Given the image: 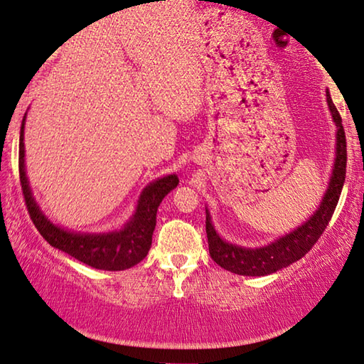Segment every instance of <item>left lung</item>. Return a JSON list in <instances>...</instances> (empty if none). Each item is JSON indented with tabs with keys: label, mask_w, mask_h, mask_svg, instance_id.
Here are the masks:
<instances>
[{
	"label": "left lung",
	"mask_w": 364,
	"mask_h": 364,
	"mask_svg": "<svg viewBox=\"0 0 364 364\" xmlns=\"http://www.w3.org/2000/svg\"><path fill=\"white\" fill-rule=\"evenodd\" d=\"M326 102L331 112V119L336 127V150L333 171H331L328 188L321 198L320 206L306 221L289 234L275 239L274 242L262 247H244V245L231 244L224 240L213 226L211 214L206 209V234L209 244V254L214 262L223 269L237 275H250V277H262L289 267L290 264L304 257L314 247L316 240L328 226L335 208L340 199L343 184L346 176V138L343 129L341 117L331 100L330 92L326 90Z\"/></svg>",
	"instance_id": "left-lung-1"
}]
</instances>
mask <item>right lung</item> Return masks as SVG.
<instances>
[{
    "mask_svg": "<svg viewBox=\"0 0 364 364\" xmlns=\"http://www.w3.org/2000/svg\"><path fill=\"white\" fill-rule=\"evenodd\" d=\"M24 115L19 132V180L26 206L34 226L41 235L63 252L73 255L94 269L125 270L146 257L151 247V235L156 226V211L163 198L178 186L176 175H168L151 181L138 198L135 213L124 228L110 232H75L50 223L31 193L24 166Z\"/></svg>",
    "mask_w": 364,
    "mask_h": 364,
    "instance_id": "obj_1",
    "label": "right lung"
}]
</instances>
